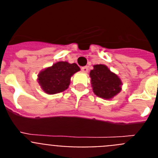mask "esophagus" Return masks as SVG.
<instances>
[{"label":"esophagus","instance_id":"obj_1","mask_svg":"<svg viewBox=\"0 0 158 158\" xmlns=\"http://www.w3.org/2000/svg\"><path fill=\"white\" fill-rule=\"evenodd\" d=\"M81 70H82V72H84V73H88L89 72V67L88 66L82 67Z\"/></svg>","mask_w":158,"mask_h":158}]
</instances>
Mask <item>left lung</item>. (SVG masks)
Here are the masks:
<instances>
[{"instance_id": "left-lung-1", "label": "left lung", "mask_w": 158, "mask_h": 158, "mask_svg": "<svg viewBox=\"0 0 158 158\" xmlns=\"http://www.w3.org/2000/svg\"><path fill=\"white\" fill-rule=\"evenodd\" d=\"M93 91L104 100H111L122 90V81L105 65H94L90 71Z\"/></svg>"}]
</instances>
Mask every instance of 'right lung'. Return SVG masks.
<instances>
[{"mask_svg":"<svg viewBox=\"0 0 158 158\" xmlns=\"http://www.w3.org/2000/svg\"><path fill=\"white\" fill-rule=\"evenodd\" d=\"M78 71L80 68L76 63L58 62L40 71L37 80L43 92L50 95L56 94L69 88L71 77Z\"/></svg>","mask_w":158,"mask_h":158,"instance_id":"obj_1","label":"right lung"}]
</instances>
